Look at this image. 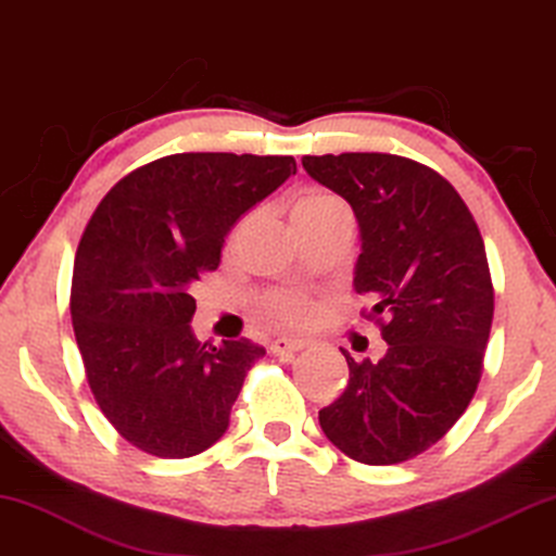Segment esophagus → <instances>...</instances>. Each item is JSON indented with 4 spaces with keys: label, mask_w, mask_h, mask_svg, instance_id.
<instances>
[{
    "label": "esophagus",
    "mask_w": 556,
    "mask_h": 556,
    "mask_svg": "<svg viewBox=\"0 0 556 556\" xmlns=\"http://www.w3.org/2000/svg\"><path fill=\"white\" fill-rule=\"evenodd\" d=\"M308 349V341L305 338H276V341L270 343V351L276 353V356H293V353Z\"/></svg>",
    "instance_id": "esophagus-1"
}]
</instances>
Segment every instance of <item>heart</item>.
I'll use <instances>...</instances> for the list:
<instances>
[{
	"instance_id": "heart-1",
	"label": "heart",
	"mask_w": 556,
	"mask_h": 556,
	"mask_svg": "<svg viewBox=\"0 0 556 556\" xmlns=\"http://www.w3.org/2000/svg\"><path fill=\"white\" fill-rule=\"evenodd\" d=\"M341 200L331 192L324 190H311L298 200L293 207V218H301V215H311L318 211H326V207L338 205ZM263 311L265 316L278 320L283 326H303L316 316V301L313 295L305 291H295V288H283V291H270L263 298Z\"/></svg>"
}]
</instances>
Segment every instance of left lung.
Here are the masks:
<instances>
[{"instance_id":"8db88e82","label":"left lung","mask_w":556,"mask_h":556,"mask_svg":"<svg viewBox=\"0 0 556 556\" xmlns=\"http://www.w3.org/2000/svg\"><path fill=\"white\" fill-rule=\"evenodd\" d=\"M305 173L349 200L361 228V316L381 328V361L349 364L320 429L353 462L389 466L431 448L477 393L494 318L484 240L454 185L389 152L305 155Z\"/></svg>"}]
</instances>
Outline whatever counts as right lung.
<instances>
[{"instance_id":"obj_1","label":"right lung","mask_w":556,"mask_h":556,"mask_svg":"<svg viewBox=\"0 0 556 556\" xmlns=\"http://www.w3.org/2000/svg\"><path fill=\"white\" fill-rule=\"evenodd\" d=\"M295 175L291 155L178 152L127 173L77 245L70 313L92 396L140 452L188 458L218 441L258 343L192 336V286L236 220Z\"/></svg>"}]
</instances>
